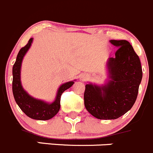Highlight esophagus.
<instances>
[{"label":"esophagus","mask_w":153,"mask_h":153,"mask_svg":"<svg viewBox=\"0 0 153 153\" xmlns=\"http://www.w3.org/2000/svg\"><path fill=\"white\" fill-rule=\"evenodd\" d=\"M86 79H87V75H82V76L81 77V81H85Z\"/></svg>","instance_id":"34e87169"}]
</instances>
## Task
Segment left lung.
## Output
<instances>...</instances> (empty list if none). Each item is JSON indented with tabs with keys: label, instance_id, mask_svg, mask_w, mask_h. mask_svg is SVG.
<instances>
[{
	"label": "left lung",
	"instance_id": "obj_1",
	"mask_svg": "<svg viewBox=\"0 0 153 153\" xmlns=\"http://www.w3.org/2000/svg\"><path fill=\"white\" fill-rule=\"evenodd\" d=\"M118 47L115 57L107 63L109 79L102 86L86 84L84 105L90 114L99 120H115L132 108L142 80L140 59L126 40H110Z\"/></svg>",
	"mask_w": 153,
	"mask_h": 153
}]
</instances>
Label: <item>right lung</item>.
<instances>
[{
	"instance_id": "1",
	"label": "right lung",
	"mask_w": 153,
	"mask_h": 153,
	"mask_svg": "<svg viewBox=\"0 0 153 153\" xmlns=\"http://www.w3.org/2000/svg\"><path fill=\"white\" fill-rule=\"evenodd\" d=\"M33 42L30 38L27 44L22 48L18 54L13 67V93L16 102L27 116L33 120H48L54 117L60 108V97L63 92L72 87L74 81H69L60 85L56 99L52 103H48L30 96L23 89L21 83V66L22 60Z\"/></svg>"
}]
</instances>
